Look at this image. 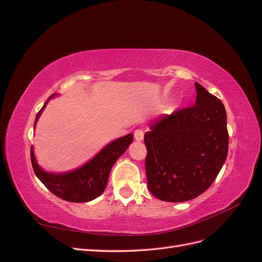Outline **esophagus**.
Here are the masks:
<instances>
[{
  "mask_svg": "<svg viewBox=\"0 0 262 262\" xmlns=\"http://www.w3.org/2000/svg\"><path fill=\"white\" fill-rule=\"evenodd\" d=\"M134 139H136L137 141H142L144 139V131L142 129H138L134 131Z\"/></svg>",
  "mask_w": 262,
  "mask_h": 262,
  "instance_id": "1",
  "label": "esophagus"
}]
</instances>
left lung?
<instances>
[{"label":"left lung","mask_w":262,"mask_h":262,"mask_svg":"<svg viewBox=\"0 0 262 262\" xmlns=\"http://www.w3.org/2000/svg\"><path fill=\"white\" fill-rule=\"evenodd\" d=\"M195 105L155 120L144 136L147 187L162 201L185 202L203 193L228 152L225 107L194 83Z\"/></svg>","instance_id":"1"}]
</instances>
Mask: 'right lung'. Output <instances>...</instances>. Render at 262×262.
<instances>
[{
  "mask_svg": "<svg viewBox=\"0 0 262 262\" xmlns=\"http://www.w3.org/2000/svg\"><path fill=\"white\" fill-rule=\"evenodd\" d=\"M53 96L54 95L50 96V98ZM46 104L37 114L36 121L41 115ZM132 141L133 136L131 133L117 139L106 145L82 167L63 173H50L39 167L34 155L33 146H31V165H33L36 176L54 195L69 202H89L96 199L104 192L112 167L118 158L129 147Z\"/></svg>",
  "mask_w": 262,
  "mask_h": 262,
  "instance_id": "add662e5",
  "label": "right lung"
}]
</instances>
